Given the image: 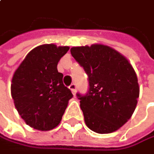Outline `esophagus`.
Returning <instances> with one entry per match:
<instances>
[{"label": "esophagus", "instance_id": "esophagus-1", "mask_svg": "<svg viewBox=\"0 0 154 154\" xmlns=\"http://www.w3.org/2000/svg\"><path fill=\"white\" fill-rule=\"evenodd\" d=\"M69 89L71 90L72 94L75 96V93H76V86H75V84H71V85L69 86Z\"/></svg>", "mask_w": 154, "mask_h": 154}]
</instances>
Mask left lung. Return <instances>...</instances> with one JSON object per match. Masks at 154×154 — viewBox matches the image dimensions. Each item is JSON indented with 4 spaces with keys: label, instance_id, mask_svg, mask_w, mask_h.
Instances as JSON below:
<instances>
[{
    "label": "left lung",
    "instance_id": "obj_1",
    "mask_svg": "<svg viewBox=\"0 0 154 154\" xmlns=\"http://www.w3.org/2000/svg\"><path fill=\"white\" fill-rule=\"evenodd\" d=\"M70 52L88 75V93L78 94L87 126L97 134L118 130L133 116L140 93L131 63L103 44L73 47Z\"/></svg>",
    "mask_w": 154,
    "mask_h": 154
}]
</instances>
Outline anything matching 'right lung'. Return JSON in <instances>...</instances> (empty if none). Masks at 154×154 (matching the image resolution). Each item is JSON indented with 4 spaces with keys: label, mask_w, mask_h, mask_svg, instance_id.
I'll use <instances>...</instances> for the list:
<instances>
[{
    "label": "right lung",
    "mask_w": 154,
    "mask_h": 154,
    "mask_svg": "<svg viewBox=\"0 0 154 154\" xmlns=\"http://www.w3.org/2000/svg\"><path fill=\"white\" fill-rule=\"evenodd\" d=\"M68 49L55 44L38 46L13 74L11 92L14 106L24 122L36 130L49 131L57 126L73 97L57 68Z\"/></svg>",
    "instance_id": "add662e5"
}]
</instances>
